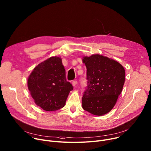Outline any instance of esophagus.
Instances as JSON below:
<instances>
[{
  "instance_id": "esophagus-1",
  "label": "esophagus",
  "mask_w": 151,
  "mask_h": 151,
  "mask_svg": "<svg viewBox=\"0 0 151 151\" xmlns=\"http://www.w3.org/2000/svg\"><path fill=\"white\" fill-rule=\"evenodd\" d=\"M72 85H73V86H76V84H77V81L76 80H74V81H72Z\"/></svg>"
}]
</instances>
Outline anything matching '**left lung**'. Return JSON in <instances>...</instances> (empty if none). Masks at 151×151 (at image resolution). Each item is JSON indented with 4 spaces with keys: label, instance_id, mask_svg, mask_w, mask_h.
<instances>
[{
    "label": "left lung",
    "instance_id": "left-lung-1",
    "mask_svg": "<svg viewBox=\"0 0 151 151\" xmlns=\"http://www.w3.org/2000/svg\"><path fill=\"white\" fill-rule=\"evenodd\" d=\"M87 86L82 98L84 110L96 116L110 111L125 83V71L118 62L98 54L84 57Z\"/></svg>",
    "mask_w": 151,
    "mask_h": 151
}]
</instances>
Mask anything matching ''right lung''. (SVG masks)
Returning a JSON list of instances; mask_svg holds the SVG:
<instances>
[{"mask_svg": "<svg viewBox=\"0 0 151 151\" xmlns=\"http://www.w3.org/2000/svg\"><path fill=\"white\" fill-rule=\"evenodd\" d=\"M28 87L37 105L45 111L63 108L72 85L65 78L61 59L50 57L38 64L29 75Z\"/></svg>", "mask_w": 151, "mask_h": 151, "instance_id": "add662e5", "label": "right lung"}]
</instances>
